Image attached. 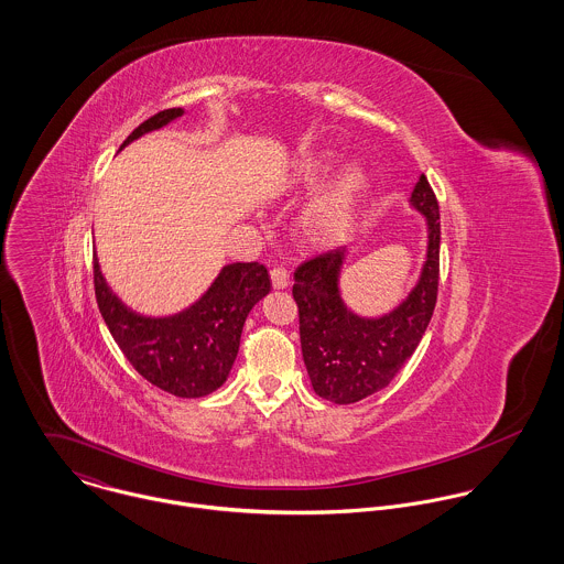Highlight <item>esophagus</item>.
Listing matches in <instances>:
<instances>
[{"label": "esophagus", "mask_w": 564, "mask_h": 564, "mask_svg": "<svg viewBox=\"0 0 564 564\" xmlns=\"http://www.w3.org/2000/svg\"><path fill=\"white\" fill-rule=\"evenodd\" d=\"M271 284L273 289H286L291 284V275L284 267H273L271 269Z\"/></svg>", "instance_id": "obj_1"}]
</instances>
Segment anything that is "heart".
I'll use <instances>...</instances> for the list:
<instances>
[{"instance_id":"obj_1","label":"heart","mask_w":564,"mask_h":564,"mask_svg":"<svg viewBox=\"0 0 564 564\" xmlns=\"http://www.w3.org/2000/svg\"><path fill=\"white\" fill-rule=\"evenodd\" d=\"M323 173V166H313L308 171L311 180H317ZM365 184V175L358 169H347L336 184V188L323 197L322 202L308 215V228L315 239L319 241H334L338 239L351 221L354 202Z\"/></svg>"}]
</instances>
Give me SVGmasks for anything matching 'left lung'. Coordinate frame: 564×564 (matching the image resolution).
Segmentation results:
<instances>
[{
	"instance_id": "left-lung-1",
	"label": "left lung",
	"mask_w": 564,
	"mask_h": 564,
	"mask_svg": "<svg viewBox=\"0 0 564 564\" xmlns=\"http://www.w3.org/2000/svg\"><path fill=\"white\" fill-rule=\"evenodd\" d=\"M412 206L427 219V260L416 289L382 319L351 315L338 295L343 247L322 251L295 269L293 300L300 313V340L315 393L334 403H354L391 384L414 354L438 295L441 221L438 202L421 173Z\"/></svg>"
}]
</instances>
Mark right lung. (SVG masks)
Here are the masks:
<instances>
[{
    "label": "right lung",
    "instance_id": "obj_1",
    "mask_svg": "<svg viewBox=\"0 0 564 564\" xmlns=\"http://www.w3.org/2000/svg\"><path fill=\"white\" fill-rule=\"evenodd\" d=\"M182 112V108L156 112L121 148ZM93 284L99 313L123 356L148 382L175 398H204L228 380L239 354L242 323L253 304L271 291L264 264L235 262L224 267L195 306L175 317L152 319L119 302L108 289L97 258H93Z\"/></svg>",
    "mask_w": 564,
    "mask_h": 564
}]
</instances>
